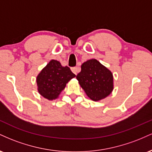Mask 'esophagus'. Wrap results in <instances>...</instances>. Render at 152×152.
<instances>
[{
    "label": "esophagus",
    "mask_w": 152,
    "mask_h": 152,
    "mask_svg": "<svg viewBox=\"0 0 152 152\" xmlns=\"http://www.w3.org/2000/svg\"><path fill=\"white\" fill-rule=\"evenodd\" d=\"M71 71H72V72L74 73V74L76 75L78 72V69L77 67H72L71 68Z\"/></svg>",
    "instance_id": "esophagus-1"
}]
</instances>
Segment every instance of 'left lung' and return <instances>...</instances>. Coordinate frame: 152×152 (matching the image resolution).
I'll return each mask as SVG.
<instances>
[{"label":"left lung","mask_w":152,"mask_h":152,"mask_svg":"<svg viewBox=\"0 0 152 152\" xmlns=\"http://www.w3.org/2000/svg\"><path fill=\"white\" fill-rule=\"evenodd\" d=\"M76 78L87 96L93 101L104 99L113 90L112 74L96 59L83 63Z\"/></svg>","instance_id":"1"}]
</instances>
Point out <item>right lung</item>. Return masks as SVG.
Returning a JSON list of instances; mask_svg holds the SVG:
<instances>
[{"label":"right lung","mask_w":152,"mask_h":152,"mask_svg":"<svg viewBox=\"0 0 152 152\" xmlns=\"http://www.w3.org/2000/svg\"><path fill=\"white\" fill-rule=\"evenodd\" d=\"M75 76L70 68L62 66L58 61L51 60L36 78L38 92L48 100L56 99L66 83Z\"/></svg>","instance_id":"add662e5"}]
</instances>
